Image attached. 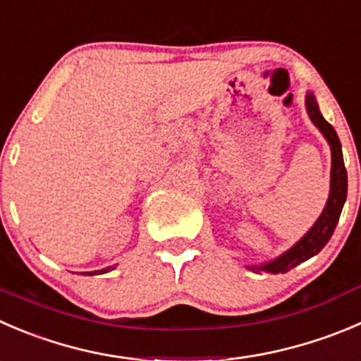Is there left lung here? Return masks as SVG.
I'll return each instance as SVG.
<instances>
[{
	"mask_svg": "<svg viewBox=\"0 0 361 361\" xmlns=\"http://www.w3.org/2000/svg\"><path fill=\"white\" fill-rule=\"evenodd\" d=\"M305 106L309 118L312 123L319 128L321 134L328 141L331 149V180H330V195H328L326 206L319 219L316 220L312 227L305 233V236L296 241L289 250L275 257L274 261H268L259 266H247L252 271H266V274H286L300 262L307 261L317 252L323 250L324 245L330 241L335 227H337L338 219H341L342 208H344L345 197H348V171L344 166V157H342V146L338 141V135L335 128L328 123L321 114L319 106L316 102V97L312 93H307Z\"/></svg>",
	"mask_w": 361,
	"mask_h": 361,
	"instance_id": "left-lung-1",
	"label": "left lung"
}]
</instances>
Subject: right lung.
<instances>
[{
	"mask_svg": "<svg viewBox=\"0 0 361 361\" xmlns=\"http://www.w3.org/2000/svg\"><path fill=\"white\" fill-rule=\"evenodd\" d=\"M114 266H109V268H106V269H100V271H86V274L84 275H99V274H107V271H111V269H113Z\"/></svg>",
	"mask_w": 361,
	"mask_h": 361,
	"instance_id": "1",
	"label": "right lung"
}]
</instances>
